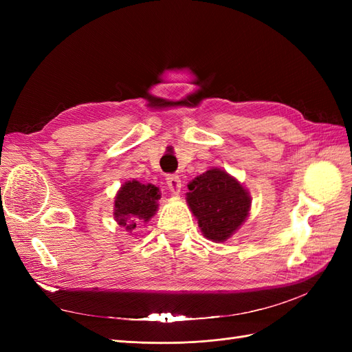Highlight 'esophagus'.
Segmentation results:
<instances>
[{
	"instance_id": "obj_1",
	"label": "esophagus",
	"mask_w": 352,
	"mask_h": 352,
	"mask_svg": "<svg viewBox=\"0 0 352 352\" xmlns=\"http://www.w3.org/2000/svg\"><path fill=\"white\" fill-rule=\"evenodd\" d=\"M166 184L173 194H179L180 189H182V180H180L177 175H168L166 177Z\"/></svg>"
}]
</instances>
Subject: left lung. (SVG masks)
<instances>
[{
	"instance_id": "left-lung-1",
	"label": "left lung",
	"mask_w": 352,
	"mask_h": 352,
	"mask_svg": "<svg viewBox=\"0 0 352 352\" xmlns=\"http://www.w3.org/2000/svg\"><path fill=\"white\" fill-rule=\"evenodd\" d=\"M188 189L186 202L207 239L225 242L250 214V192L225 170H207Z\"/></svg>"
}]
</instances>
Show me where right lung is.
Listing matches in <instances>:
<instances>
[{"mask_svg":"<svg viewBox=\"0 0 352 352\" xmlns=\"http://www.w3.org/2000/svg\"><path fill=\"white\" fill-rule=\"evenodd\" d=\"M160 189L151 184L127 180L114 199V219L127 232H132L140 223H146L158 208Z\"/></svg>","mask_w":352,"mask_h":352,"instance_id":"right-lung-1","label":"right lung"}]
</instances>
